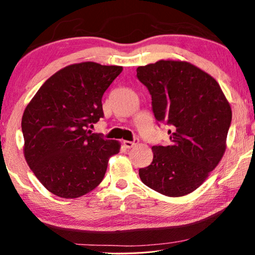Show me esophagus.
Returning <instances> with one entry per match:
<instances>
[{"instance_id": "obj_1", "label": "esophagus", "mask_w": 255, "mask_h": 255, "mask_svg": "<svg viewBox=\"0 0 255 255\" xmlns=\"http://www.w3.org/2000/svg\"><path fill=\"white\" fill-rule=\"evenodd\" d=\"M137 144H138V138H135V139L131 140V141L130 140H124V146L126 148H131Z\"/></svg>"}]
</instances>
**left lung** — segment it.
Masks as SVG:
<instances>
[{
    "instance_id": "8db88e82",
    "label": "left lung",
    "mask_w": 255,
    "mask_h": 255,
    "mask_svg": "<svg viewBox=\"0 0 255 255\" xmlns=\"http://www.w3.org/2000/svg\"><path fill=\"white\" fill-rule=\"evenodd\" d=\"M152 97L157 123L171 126L167 146H153V162L140 180L164 196L181 197L204 183L221 161L232 110L221 86L200 68L181 60H158L137 68Z\"/></svg>"
}]
</instances>
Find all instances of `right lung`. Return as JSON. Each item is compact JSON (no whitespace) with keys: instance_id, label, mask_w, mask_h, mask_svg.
<instances>
[{"instance_id":"obj_1","label":"right lung","mask_w":255,"mask_h":255,"mask_svg":"<svg viewBox=\"0 0 255 255\" xmlns=\"http://www.w3.org/2000/svg\"><path fill=\"white\" fill-rule=\"evenodd\" d=\"M122 66L85 62L50 76L22 116L24 157L44 187L62 198H79L105 178L120 144L89 130L103 118L102 97Z\"/></svg>"}]
</instances>
